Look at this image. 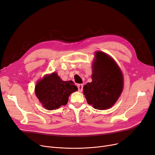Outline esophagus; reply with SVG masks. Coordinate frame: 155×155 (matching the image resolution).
Segmentation results:
<instances>
[{
  "label": "esophagus",
  "mask_w": 155,
  "mask_h": 155,
  "mask_svg": "<svg viewBox=\"0 0 155 155\" xmlns=\"http://www.w3.org/2000/svg\"><path fill=\"white\" fill-rule=\"evenodd\" d=\"M78 91L79 92H81L83 90V84H78Z\"/></svg>",
  "instance_id": "esophagus-1"
}]
</instances>
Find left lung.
<instances>
[{
  "label": "left lung",
  "mask_w": 155,
  "mask_h": 155,
  "mask_svg": "<svg viewBox=\"0 0 155 155\" xmlns=\"http://www.w3.org/2000/svg\"><path fill=\"white\" fill-rule=\"evenodd\" d=\"M93 62L92 82L83 87L87 104L95 109L112 107L120 96L123 87V75L113 58L103 51L95 53Z\"/></svg>",
  "instance_id": "left-lung-1"
}]
</instances>
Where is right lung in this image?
Here are the masks:
<instances>
[{"label":"right lung","mask_w":155,"mask_h":155,"mask_svg":"<svg viewBox=\"0 0 155 155\" xmlns=\"http://www.w3.org/2000/svg\"><path fill=\"white\" fill-rule=\"evenodd\" d=\"M77 90L78 87L72 81H63L55 72L47 74L38 81L35 89L36 97L48 110L65 105L70 94Z\"/></svg>","instance_id":"1"}]
</instances>
